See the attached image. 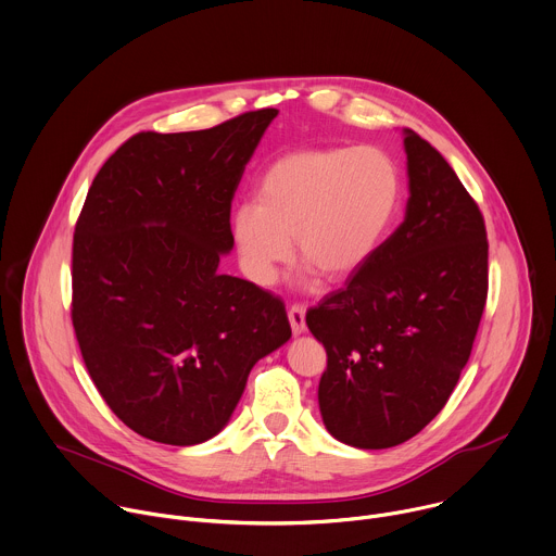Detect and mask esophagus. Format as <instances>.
Returning a JSON list of instances; mask_svg holds the SVG:
<instances>
[{
  "label": "esophagus",
  "instance_id": "1",
  "mask_svg": "<svg viewBox=\"0 0 556 556\" xmlns=\"http://www.w3.org/2000/svg\"><path fill=\"white\" fill-rule=\"evenodd\" d=\"M288 318H290V327H292L294 333H303L305 331V305L303 303L290 305Z\"/></svg>",
  "mask_w": 556,
  "mask_h": 556
}]
</instances>
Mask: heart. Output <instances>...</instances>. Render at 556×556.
<instances>
[{
    "mask_svg": "<svg viewBox=\"0 0 556 556\" xmlns=\"http://www.w3.org/2000/svg\"><path fill=\"white\" fill-rule=\"evenodd\" d=\"M400 169L376 146L305 148L275 159L257 180V203L231 218L247 275L270 286L292 257L327 281L353 275L376 253L400 205Z\"/></svg>",
    "mask_w": 556,
    "mask_h": 556,
    "instance_id": "b5f03b06",
    "label": "heart"
}]
</instances>
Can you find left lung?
<instances>
[{"mask_svg": "<svg viewBox=\"0 0 556 556\" xmlns=\"http://www.w3.org/2000/svg\"><path fill=\"white\" fill-rule=\"evenodd\" d=\"M406 220L344 288L305 314L327 351L323 421L338 441L384 450L447 404L480 327L489 242L478 203L450 163L406 130Z\"/></svg>", "mask_w": 556, "mask_h": 556, "instance_id": "8db88e82", "label": "left lung"}]
</instances>
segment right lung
I'll return each instance as SVG.
<instances>
[{
	"instance_id": "right-lung-1",
	"label": "right lung",
	"mask_w": 556,
	"mask_h": 556,
	"mask_svg": "<svg viewBox=\"0 0 556 556\" xmlns=\"http://www.w3.org/2000/svg\"><path fill=\"white\" fill-rule=\"evenodd\" d=\"M277 113L132 135L76 220L72 323L85 366L115 417L150 441L218 434L253 364L292 336L279 296L216 273L233 247V194Z\"/></svg>"
}]
</instances>
